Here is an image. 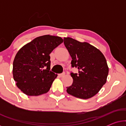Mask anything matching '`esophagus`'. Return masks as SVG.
Returning a JSON list of instances; mask_svg holds the SVG:
<instances>
[{"label": "esophagus", "mask_w": 126, "mask_h": 126, "mask_svg": "<svg viewBox=\"0 0 126 126\" xmlns=\"http://www.w3.org/2000/svg\"><path fill=\"white\" fill-rule=\"evenodd\" d=\"M64 75H65V73H64V72H63V73H60V74H59V75H58V76H59L61 77L64 76Z\"/></svg>", "instance_id": "1"}]
</instances>
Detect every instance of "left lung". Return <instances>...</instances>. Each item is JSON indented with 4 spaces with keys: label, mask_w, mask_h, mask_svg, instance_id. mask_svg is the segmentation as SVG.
Returning <instances> with one entry per match:
<instances>
[{
    "label": "left lung",
    "mask_w": 126,
    "mask_h": 126,
    "mask_svg": "<svg viewBox=\"0 0 126 126\" xmlns=\"http://www.w3.org/2000/svg\"><path fill=\"white\" fill-rule=\"evenodd\" d=\"M63 44L72 57V68L78 73H70L73 81L66 87L69 94L87 99L97 94L106 84L108 67L103 53L87 42H80L72 38H63Z\"/></svg>",
    "instance_id": "8db88e82"
}]
</instances>
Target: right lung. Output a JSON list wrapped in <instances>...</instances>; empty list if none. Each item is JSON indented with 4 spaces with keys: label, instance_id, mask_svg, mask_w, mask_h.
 Returning <instances> with one entry per match:
<instances>
[{
    "label": "right lung",
    "instance_id": "obj_1",
    "mask_svg": "<svg viewBox=\"0 0 126 126\" xmlns=\"http://www.w3.org/2000/svg\"><path fill=\"white\" fill-rule=\"evenodd\" d=\"M63 42L60 37L45 35L23 46L13 62V77L16 85L28 96H38L49 91L57 75L50 70V54Z\"/></svg>",
    "mask_w": 126,
    "mask_h": 126
}]
</instances>
